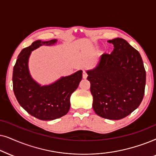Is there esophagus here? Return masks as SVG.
Wrapping results in <instances>:
<instances>
[{"label": "esophagus", "instance_id": "34e87169", "mask_svg": "<svg viewBox=\"0 0 156 156\" xmlns=\"http://www.w3.org/2000/svg\"><path fill=\"white\" fill-rule=\"evenodd\" d=\"M87 76H88V74H87V73L86 70H83V78H84V79H86L87 78Z\"/></svg>", "mask_w": 156, "mask_h": 156}]
</instances>
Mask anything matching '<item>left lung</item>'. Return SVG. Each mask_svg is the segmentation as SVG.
Listing matches in <instances>:
<instances>
[{"label":"left lung","instance_id":"obj_1","mask_svg":"<svg viewBox=\"0 0 156 156\" xmlns=\"http://www.w3.org/2000/svg\"><path fill=\"white\" fill-rule=\"evenodd\" d=\"M111 54L103 53L94 69L87 70L93 95V108L98 115L120 120L130 115L143 98L146 73L139 52L126 40L108 41Z\"/></svg>","mask_w":156,"mask_h":156}]
</instances>
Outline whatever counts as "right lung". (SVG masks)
Listing matches in <instances>:
<instances>
[{
    "mask_svg": "<svg viewBox=\"0 0 156 156\" xmlns=\"http://www.w3.org/2000/svg\"><path fill=\"white\" fill-rule=\"evenodd\" d=\"M57 41V39L34 41L22 50L13 68V87L18 102L29 114L42 120H55L67 114L70 95L78 87L83 76L80 70L45 86L31 77L28 68L31 52L42 45H53Z\"/></svg>",
    "mask_w": 156,
    "mask_h": 156,
    "instance_id": "add662e5",
    "label": "right lung"
}]
</instances>
